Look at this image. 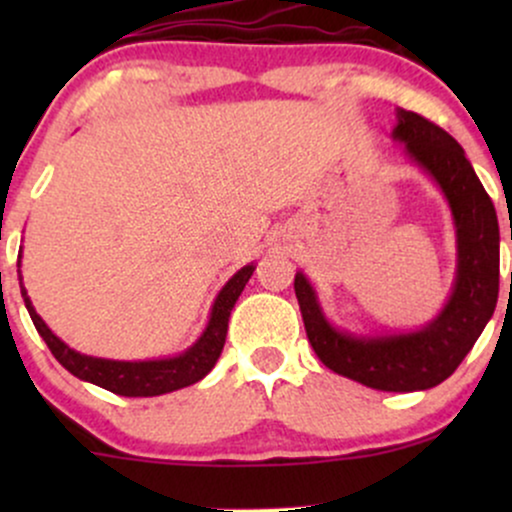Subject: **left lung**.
<instances>
[{"label":"left lung","mask_w":512,"mask_h":512,"mask_svg":"<svg viewBox=\"0 0 512 512\" xmlns=\"http://www.w3.org/2000/svg\"><path fill=\"white\" fill-rule=\"evenodd\" d=\"M395 139L436 178L457 226V281L448 305L426 330L383 339H354L330 327L313 286L296 274L305 334L317 358L334 373L385 392L428 390L455 373L469 354L498 301V219L462 146L424 115L399 110Z\"/></svg>","instance_id":"1"}]
</instances>
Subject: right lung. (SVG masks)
<instances>
[{"label": "right lung", "mask_w": 512, "mask_h": 512, "mask_svg": "<svg viewBox=\"0 0 512 512\" xmlns=\"http://www.w3.org/2000/svg\"><path fill=\"white\" fill-rule=\"evenodd\" d=\"M252 272H255V267L248 264V267L240 269V272L223 286V291L214 303V310H211L207 332L199 337V342L192 346L190 351H185V354L178 358H166V361L125 363L76 354L74 349H69L67 344L60 342V339L48 330V325L40 320V315L35 313L31 301H28L26 289H21V296L23 301H26L28 315H31L35 330H38L40 337L45 339L52 356H55L69 373L122 397H156L197 383V380H202L204 375L214 368L216 358L221 356L223 344H226L228 317H231L233 305H236L238 296L243 293Z\"/></svg>", "instance_id": "1"}]
</instances>
